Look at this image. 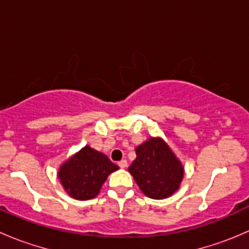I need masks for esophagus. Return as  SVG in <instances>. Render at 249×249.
<instances>
[{
  "label": "esophagus",
  "instance_id": "obj_1",
  "mask_svg": "<svg viewBox=\"0 0 249 249\" xmlns=\"http://www.w3.org/2000/svg\"><path fill=\"white\" fill-rule=\"evenodd\" d=\"M118 165H119V167H122V169H125V167L127 166V161L126 160H120V161L118 162Z\"/></svg>",
  "mask_w": 249,
  "mask_h": 249
}]
</instances>
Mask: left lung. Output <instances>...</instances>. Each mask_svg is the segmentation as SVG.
I'll use <instances>...</instances> for the list:
<instances>
[{"label": "left lung", "instance_id": "left-lung-1", "mask_svg": "<svg viewBox=\"0 0 249 249\" xmlns=\"http://www.w3.org/2000/svg\"><path fill=\"white\" fill-rule=\"evenodd\" d=\"M136 160L129 167L137 185L150 199H165L178 189L183 166L161 139H150L136 148Z\"/></svg>", "mask_w": 249, "mask_h": 249}]
</instances>
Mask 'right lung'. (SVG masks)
I'll list each match as a JSON object with an SVG mask.
<instances>
[{
	"instance_id": "1",
	"label": "right lung",
	"mask_w": 249,
	"mask_h": 249,
	"mask_svg": "<svg viewBox=\"0 0 249 249\" xmlns=\"http://www.w3.org/2000/svg\"><path fill=\"white\" fill-rule=\"evenodd\" d=\"M118 169L106 155L87 145L60 167L59 178L73 199L89 200L99 194L109 173Z\"/></svg>"
}]
</instances>
